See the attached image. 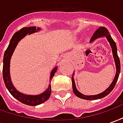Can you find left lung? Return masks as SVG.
I'll return each mask as SVG.
<instances>
[{"mask_svg":"<svg viewBox=\"0 0 123 123\" xmlns=\"http://www.w3.org/2000/svg\"><path fill=\"white\" fill-rule=\"evenodd\" d=\"M100 37H106L107 40L108 41L109 43V45L111 46V49H112V53H113V56L114 61H115V67H116V74L115 76L113 82H111L110 86L108 88L106 89L103 92L100 93L97 95H86L84 94H82V93H80L79 91L78 90L77 88L76 87V84H75L74 79V72L73 73L72 77V90L73 92L74 93V94L78 98L83 99H86V100H95V99H101V98L105 97L106 95H107L111 92V91L113 90L114 87L115 86L118 78H119V74H120V71H121V64H120V60H119V56L117 55V45L115 42L111 37L110 33L108 31V30L105 27H100L99 28L96 30L94 34L93 35L90 39V43H93L95 40L97 39Z\"/></svg>","mask_w":123,"mask_h":123,"instance_id":"obj_1","label":"left lung"}]
</instances>
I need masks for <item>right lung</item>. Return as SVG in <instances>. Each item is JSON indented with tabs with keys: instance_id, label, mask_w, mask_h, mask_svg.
<instances>
[{
	"instance_id": "right-lung-1",
	"label": "right lung",
	"mask_w": 123,
	"mask_h": 123,
	"mask_svg": "<svg viewBox=\"0 0 123 123\" xmlns=\"http://www.w3.org/2000/svg\"><path fill=\"white\" fill-rule=\"evenodd\" d=\"M40 30V28H36L35 26H33V27L23 28L18 31L15 33L10 41L9 45L7 47L6 50L5 51V53L4 54V58H3L2 75H3V80H4V84L8 90L9 91L10 94L14 98H16L21 103L31 106L37 105L43 103V102H45L48 99L51 93V84H49L48 88H47V90L45 92L38 95H27V94H24V93L20 92L16 89L12 82V80L10 78V59L13 55V53L17 46L18 43L20 42V41L23 38L28 34L30 35L33 33L38 32V31ZM57 68H58V66H56L52 70L50 74L49 81H51L55 75V73H56Z\"/></svg>"
}]
</instances>
